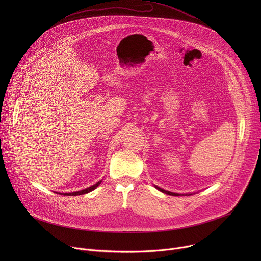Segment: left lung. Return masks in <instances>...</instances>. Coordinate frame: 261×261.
Wrapping results in <instances>:
<instances>
[{
  "label": "left lung",
  "instance_id": "obj_1",
  "mask_svg": "<svg viewBox=\"0 0 261 261\" xmlns=\"http://www.w3.org/2000/svg\"><path fill=\"white\" fill-rule=\"evenodd\" d=\"M155 186V188L156 189H158L159 191H161L162 193H165V194H167V195H171V196H189V195H192V193H184V194H180V193H174V192H170V191H167V190H164V189H162V188H160V187H158V186H156V185H154Z\"/></svg>",
  "mask_w": 261,
  "mask_h": 261
}]
</instances>
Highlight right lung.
Returning <instances> with one entry per match:
<instances>
[{"mask_svg": "<svg viewBox=\"0 0 261 261\" xmlns=\"http://www.w3.org/2000/svg\"><path fill=\"white\" fill-rule=\"evenodd\" d=\"M102 180H99L98 182L94 184L93 186H91V187H88L86 189H83V190H80V191H75V192H69V193H60V192H56V193H59L61 195H66V196H76V195H83V194H87L93 190H95L98 186L101 184Z\"/></svg>", "mask_w": 261, "mask_h": 261, "instance_id": "obj_1", "label": "right lung"}]
</instances>
